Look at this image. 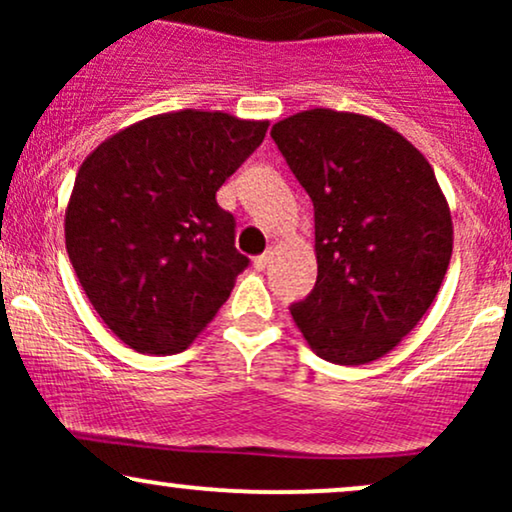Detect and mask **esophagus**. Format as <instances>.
I'll return each instance as SVG.
<instances>
[{"label":"esophagus","instance_id":"1","mask_svg":"<svg viewBox=\"0 0 512 512\" xmlns=\"http://www.w3.org/2000/svg\"><path fill=\"white\" fill-rule=\"evenodd\" d=\"M269 262H272V252H264V255H260V257H255V267L257 269H264V267H267V264Z\"/></svg>","mask_w":512,"mask_h":512}]
</instances>
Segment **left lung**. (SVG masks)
<instances>
[{
    "label": "left lung",
    "instance_id": "left-lung-1",
    "mask_svg": "<svg viewBox=\"0 0 512 512\" xmlns=\"http://www.w3.org/2000/svg\"><path fill=\"white\" fill-rule=\"evenodd\" d=\"M272 139L315 209L317 281L291 305L293 322L325 361H378L419 325L448 272L452 219L436 173L368 115L303 110Z\"/></svg>",
    "mask_w": 512,
    "mask_h": 512
}]
</instances>
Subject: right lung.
I'll list each match as a JSON object with an SVG mask.
<instances>
[{
    "mask_svg": "<svg viewBox=\"0 0 512 512\" xmlns=\"http://www.w3.org/2000/svg\"><path fill=\"white\" fill-rule=\"evenodd\" d=\"M267 127L175 110L120 129L84 158L64 243L93 310L129 349L185 351L228 301L248 257L216 192Z\"/></svg>",
    "mask_w": 512,
    "mask_h": 512,
    "instance_id": "obj_1",
    "label": "right lung"
}]
</instances>
